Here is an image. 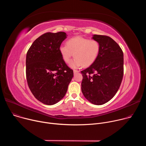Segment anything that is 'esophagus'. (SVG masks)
I'll list each match as a JSON object with an SVG mask.
<instances>
[{"mask_svg": "<svg viewBox=\"0 0 146 146\" xmlns=\"http://www.w3.org/2000/svg\"><path fill=\"white\" fill-rule=\"evenodd\" d=\"M73 73H74V74H77V73H79V71L78 70H73Z\"/></svg>", "mask_w": 146, "mask_h": 146, "instance_id": "34e87169", "label": "esophagus"}]
</instances>
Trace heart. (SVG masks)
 Returning a JSON list of instances; mask_svg holds the SVG:
<instances>
[{"mask_svg":"<svg viewBox=\"0 0 146 146\" xmlns=\"http://www.w3.org/2000/svg\"><path fill=\"white\" fill-rule=\"evenodd\" d=\"M63 60L68 63L72 57H75L69 66L73 69L81 66L87 67L94 64L98 58L100 46L96 40L82 37H75L68 40L66 45H61L59 48Z\"/></svg>","mask_w":146,"mask_h":146,"instance_id":"heart-1","label":"heart"}]
</instances>
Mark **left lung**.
Segmentation results:
<instances>
[{"label": "left lung", "mask_w": 146, "mask_h": 146, "mask_svg": "<svg viewBox=\"0 0 146 146\" xmlns=\"http://www.w3.org/2000/svg\"><path fill=\"white\" fill-rule=\"evenodd\" d=\"M100 46L99 56L89 68L81 72V91L91 103L102 105L111 99L118 90L123 74V52L107 36L94 35Z\"/></svg>", "instance_id": "obj_1"}]
</instances>
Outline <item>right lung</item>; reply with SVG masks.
I'll use <instances>...</instances> for the list:
<instances>
[{
    "mask_svg": "<svg viewBox=\"0 0 146 146\" xmlns=\"http://www.w3.org/2000/svg\"><path fill=\"white\" fill-rule=\"evenodd\" d=\"M64 32H48L36 38L26 57V75L34 96L47 105H53L63 98L73 77V71L59 52L67 37Z\"/></svg>",
    "mask_w": 146,
    "mask_h": 146,
    "instance_id": "1",
    "label": "right lung"
}]
</instances>
